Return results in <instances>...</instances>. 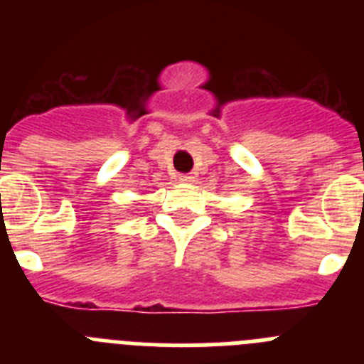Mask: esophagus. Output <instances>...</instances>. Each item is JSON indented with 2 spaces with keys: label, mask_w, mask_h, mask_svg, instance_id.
<instances>
[{
  "label": "esophagus",
  "mask_w": 364,
  "mask_h": 364,
  "mask_svg": "<svg viewBox=\"0 0 364 364\" xmlns=\"http://www.w3.org/2000/svg\"><path fill=\"white\" fill-rule=\"evenodd\" d=\"M180 182H184V184H193V182H195V176L180 175Z\"/></svg>",
  "instance_id": "1"
}]
</instances>
